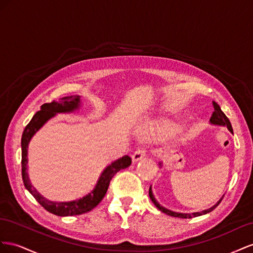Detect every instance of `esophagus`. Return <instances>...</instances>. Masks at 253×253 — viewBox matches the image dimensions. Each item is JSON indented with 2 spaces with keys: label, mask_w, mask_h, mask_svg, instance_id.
Segmentation results:
<instances>
[{
  "label": "esophagus",
  "mask_w": 253,
  "mask_h": 253,
  "mask_svg": "<svg viewBox=\"0 0 253 253\" xmlns=\"http://www.w3.org/2000/svg\"><path fill=\"white\" fill-rule=\"evenodd\" d=\"M146 156V150L144 149V148H139V149H136L135 151H134V154L132 155V161L133 162H138L139 160H141L142 158H144Z\"/></svg>",
  "instance_id": "esophagus-1"
}]
</instances>
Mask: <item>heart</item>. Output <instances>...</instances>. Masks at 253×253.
<instances>
[{
  "mask_svg": "<svg viewBox=\"0 0 253 253\" xmlns=\"http://www.w3.org/2000/svg\"><path fill=\"white\" fill-rule=\"evenodd\" d=\"M148 129L150 132L158 133V134H165V135H170L175 134L180 131V127L169 123L168 121H159V122H153L150 123Z\"/></svg>",
  "mask_w": 253,
  "mask_h": 253,
  "instance_id": "obj_1",
  "label": "heart"
}]
</instances>
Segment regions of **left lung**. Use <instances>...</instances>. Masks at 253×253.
<instances>
[{"instance_id":"left-lung-1","label":"left lung","mask_w":253,"mask_h":253,"mask_svg":"<svg viewBox=\"0 0 253 253\" xmlns=\"http://www.w3.org/2000/svg\"><path fill=\"white\" fill-rule=\"evenodd\" d=\"M213 107H214V111H213L212 117H211V119H210V123H211V124H213V125H218V126H226V127L229 129V131H230L231 133H233V129H232V126H231V123H230L229 119L226 117V114L221 111V109H220V107L218 106V104L213 102ZM161 165H162V164L160 163V167H161ZM149 197H150L151 201H153V203L155 204V206L159 209V210H160V211L163 212V213H165V214H168V215H169V216H174V217H178V218H193V217H197V216H201V215H205V214H207V213L212 212V211L214 210V209L220 204V201L222 200L223 195H222V197H221L213 207L207 209V210L200 211V212H194V213H178V212L170 211V210H169V209L162 207V206H161L160 204H159L158 201L156 200V198H155V196H154V194H153V191H151V186L149 187Z\"/></svg>"}]
</instances>
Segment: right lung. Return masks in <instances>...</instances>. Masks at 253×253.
<instances>
[{
	"mask_svg": "<svg viewBox=\"0 0 253 253\" xmlns=\"http://www.w3.org/2000/svg\"><path fill=\"white\" fill-rule=\"evenodd\" d=\"M81 96L79 95H71L64 96L59 99V102L46 103L41 106L38 112L28 123L25 127L22 139H21V147H22V179L26 190L30 192L35 199L49 213L55 214L57 216H73V215H81L91 211L94 209L107 193L108 186L111 181L112 177L117 174L121 169L128 168L131 164V158L129 156H124L118 160L113 161L111 164L103 170L102 175L99 176L96 185L93 191H91L88 195H85L83 198H79L72 201H66V203H57V201L47 200L37 192V190L32 185L30 178L27 174V148L30 141L37 132L39 129L45 124V123L54 118L57 113H70L73 112L81 107Z\"/></svg>",
	"mask_w": 253,
	"mask_h": 253,
	"instance_id": "right-lung-1",
	"label": "right lung"
}]
</instances>
